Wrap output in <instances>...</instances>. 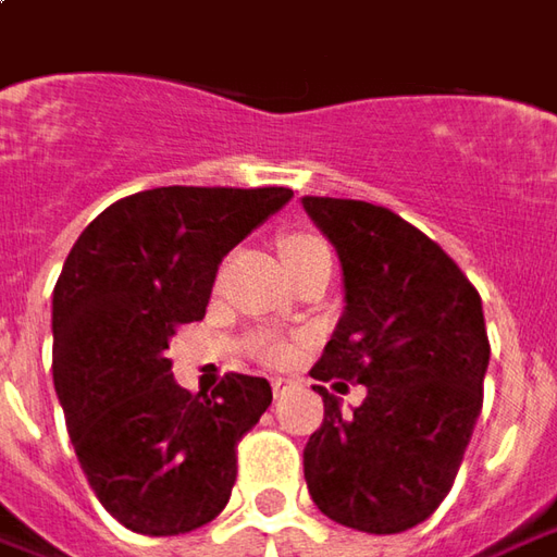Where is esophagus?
Here are the masks:
<instances>
[{"label":"esophagus","instance_id":"1","mask_svg":"<svg viewBox=\"0 0 557 557\" xmlns=\"http://www.w3.org/2000/svg\"><path fill=\"white\" fill-rule=\"evenodd\" d=\"M287 389H294V380H287V376H275V380H272V392H275V398H282Z\"/></svg>","mask_w":557,"mask_h":557}]
</instances>
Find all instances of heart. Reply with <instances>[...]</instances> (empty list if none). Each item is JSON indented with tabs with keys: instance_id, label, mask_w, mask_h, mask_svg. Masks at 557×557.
Instances as JSON below:
<instances>
[{
	"instance_id": "1",
	"label": "heart",
	"mask_w": 557,
	"mask_h": 557,
	"mask_svg": "<svg viewBox=\"0 0 557 557\" xmlns=\"http://www.w3.org/2000/svg\"><path fill=\"white\" fill-rule=\"evenodd\" d=\"M324 242L322 238H315V235H287L285 242H282V257H285V263H290V260H300V257H306V253L312 251H322ZM257 352H260V358L263 361H272V364H282V361H287L290 358V346L287 343H282V339H260V346H257Z\"/></svg>"
}]
</instances>
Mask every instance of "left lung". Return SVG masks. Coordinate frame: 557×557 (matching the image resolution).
Returning a JSON list of instances; mask_svg holds the SVG:
<instances>
[{
  "instance_id": "8db88e82",
  "label": "left lung",
  "mask_w": 557,
  "mask_h": 557,
  "mask_svg": "<svg viewBox=\"0 0 557 557\" xmlns=\"http://www.w3.org/2000/svg\"><path fill=\"white\" fill-rule=\"evenodd\" d=\"M304 211L337 251L346 300L309 374L368 389L343 410L337 395L312 386L324 423L304 447L306 487L343 528L410 531L447 496L481 413L491 361L481 297L389 208L304 196Z\"/></svg>"
}]
</instances>
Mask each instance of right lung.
Returning a JSON list of instances; mask_svg holds the SVG:
<instances>
[{"instance_id": "obj_1", "label": "right lung", "mask_w": 557, "mask_h": 557, "mask_svg": "<svg viewBox=\"0 0 557 557\" xmlns=\"http://www.w3.org/2000/svg\"><path fill=\"white\" fill-rule=\"evenodd\" d=\"M285 186H159L119 199L78 235L51 297V371L78 466L103 509L147 536L214 521L235 444L270 408L263 376L208 395L171 374L168 343L205 319L220 260L282 211Z\"/></svg>"}]
</instances>
